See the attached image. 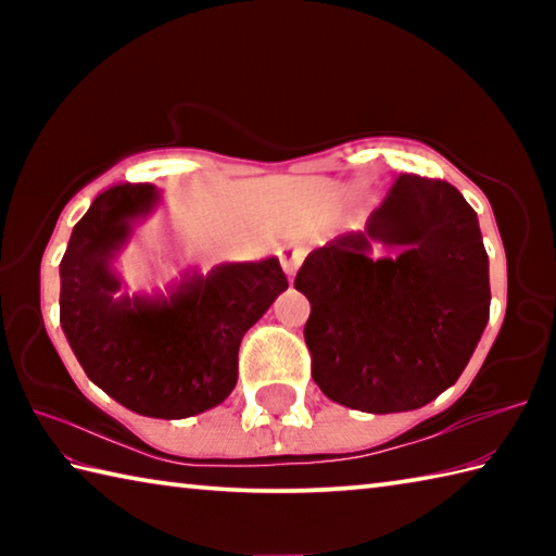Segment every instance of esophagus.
Wrapping results in <instances>:
<instances>
[{"label":"esophagus","instance_id":"34e87169","mask_svg":"<svg viewBox=\"0 0 556 556\" xmlns=\"http://www.w3.org/2000/svg\"><path fill=\"white\" fill-rule=\"evenodd\" d=\"M306 252L301 248H287L285 252H281V267H285V271L289 277H294V271L299 269L301 262H304Z\"/></svg>","mask_w":556,"mask_h":556}]
</instances>
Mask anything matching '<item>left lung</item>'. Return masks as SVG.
I'll return each instance as SVG.
<instances>
[{
    "label": "left lung",
    "mask_w": 556,
    "mask_h": 556,
    "mask_svg": "<svg viewBox=\"0 0 556 556\" xmlns=\"http://www.w3.org/2000/svg\"><path fill=\"white\" fill-rule=\"evenodd\" d=\"M372 241L394 256L371 255ZM294 287L304 341L328 400L388 414L419 409L458 380L491 314L476 211L441 178L402 174L363 232L314 250Z\"/></svg>",
    "instance_id": "obj_1"
}]
</instances>
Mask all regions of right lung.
<instances>
[{
    "label": "right lung",
    "instance_id": "right-lung-1",
    "mask_svg": "<svg viewBox=\"0 0 556 556\" xmlns=\"http://www.w3.org/2000/svg\"><path fill=\"white\" fill-rule=\"evenodd\" d=\"M154 201V186L117 184L75 223L61 260V326L112 400L144 417L184 419L232 392L242 336L289 281L269 257L193 271L164 299L125 296L115 260Z\"/></svg>",
    "mask_w": 556,
    "mask_h": 556
}]
</instances>
